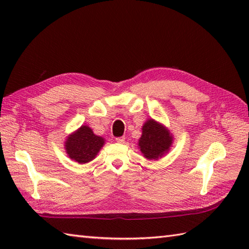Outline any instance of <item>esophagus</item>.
<instances>
[{"mask_svg": "<svg viewBox=\"0 0 249 249\" xmlns=\"http://www.w3.org/2000/svg\"><path fill=\"white\" fill-rule=\"evenodd\" d=\"M115 140H116V142H119V143H124L125 138L124 137H116Z\"/></svg>", "mask_w": 249, "mask_h": 249, "instance_id": "1", "label": "esophagus"}]
</instances>
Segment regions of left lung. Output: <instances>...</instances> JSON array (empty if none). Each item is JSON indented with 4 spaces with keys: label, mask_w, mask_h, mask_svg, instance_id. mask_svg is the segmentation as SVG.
I'll return each instance as SVG.
<instances>
[{
    "label": "left lung",
    "mask_w": 249,
    "mask_h": 249,
    "mask_svg": "<svg viewBox=\"0 0 249 249\" xmlns=\"http://www.w3.org/2000/svg\"><path fill=\"white\" fill-rule=\"evenodd\" d=\"M172 143V137L162 125L154 120L146 121L142 127V136L139 140L140 151L149 160H157L168 152Z\"/></svg>",
    "instance_id": "8db88e82"
}]
</instances>
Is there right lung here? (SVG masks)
<instances>
[{
  "label": "right lung",
  "mask_w": 249,
  "mask_h": 249,
  "mask_svg": "<svg viewBox=\"0 0 249 249\" xmlns=\"http://www.w3.org/2000/svg\"><path fill=\"white\" fill-rule=\"evenodd\" d=\"M104 143V138L94 135L89 126H81L75 134L68 137L65 147L71 160L86 163L97 155Z\"/></svg>",
  "instance_id": "obj_1"
}]
</instances>
